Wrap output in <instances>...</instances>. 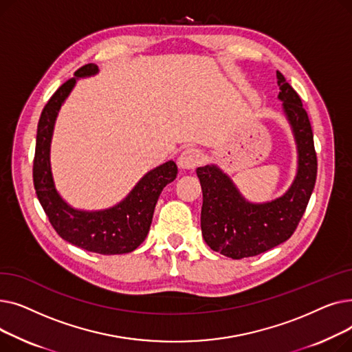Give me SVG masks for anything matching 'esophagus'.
I'll use <instances>...</instances> for the list:
<instances>
[{
	"instance_id": "obj_1",
	"label": "esophagus",
	"mask_w": 352,
	"mask_h": 352,
	"mask_svg": "<svg viewBox=\"0 0 352 352\" xmlns=\"http://www.w3.org/2000/svg\"><path fill=\"white\" fill-rule=\"evenodd\" d=\"M201 151L195 150V148H187V150H184L179 154L177 164L181 170H194L195 166H198V164H201Z\"/></svg>"
}]
</instances>
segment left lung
Here are the masks:
<instances>
[{
  "label": "left lung",
  "instance_id": "obj_1",
  "mask_svg": "<svg viewBox=\"0 0 352 352\" xmlns=\"http://www.w3.org/2000/svg\"><path fill=\"white\" fill-rule=\"evenodd\" d=\"M284 114L298 150L297 175L288 191L274 201L254 204L217 165L197 168L202 188L201 231L207 245L232 260L263 254L294 234L317 179L312 128L300 96L276 71Z\"/></svg>",
  "mask_w": 352,
  "mask_h": 352
}]
</instances>
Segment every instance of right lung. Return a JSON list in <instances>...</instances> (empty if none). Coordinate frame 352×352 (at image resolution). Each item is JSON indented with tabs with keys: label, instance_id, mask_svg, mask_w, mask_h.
<instances>
[{
	"label": "right lung",
	"instance_id": "add662e5",
	"mask_svg": "<svg viewBox=\"0 0 352 352\" xmlns=\"http://www.w3.org/2000/svg\"><path fill=\"white\" fill-rule=\"evenodd\" d=\"M98 67L87 64L74 78L65 81L45 104L36 128L32 165L34 188L51 226L69 244L102 255L126 254L140 247L151 227L154 208L166 184L177 178L174 161L165 162L146 173L117 206L101 211L76 210L55 190L51 174L50 148L58 111L78 78L96 76Z\"/></svg>",
	"mask_w": 352,
	"mask_h": 352
}]
</instances>
